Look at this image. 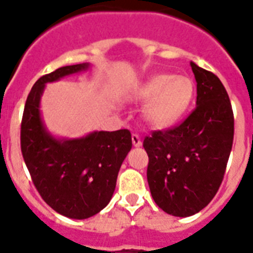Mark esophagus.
<instances>
[{"label": "esophagus", "mask_w": 253, "mask_h": 253, "mask_svg": "<svg viewBox=\"0 0 253 253\" xmlns=\"http://www.w3.org/2000/svg\"><path fill=\"white\" fill-rule=\"evenodd\" d=\"M131 142H133V146H135V147H139V146H142L141 137H139L138 134H135V133L131 135Z\"/></svg>", "instance_id": "34e87169"}]
</instances>
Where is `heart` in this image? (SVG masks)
Masks as SVG:
<instances>
[{
  "instance_id": "1",
  "label": "heart",
  "mask_w": 253,
  "mask_h": 253,
  "mask_svg": "<svg viewBox=\"0 0 253 253\" xmlns=\"http://www.w3.org/2000/svg\"><path fill=\"white\" fill-rule=\"evenodd\" d=\"M195 95V85L187 76L154 75L146 80L135 97L150 102L146 108L147 122L156 129H167L183 118Z\"/></svg>"
}]
</instances>
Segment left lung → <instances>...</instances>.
I'll return each instance as SVG.
<instances>
[{"mask_svg":"<svg viewBox=\"0 0 253 253\" xmlns=\"http://www.w3.org/2000/svg\"><path fill=\"white\" fill-rule=\"evenodd\" d=\"M197 107L174 128L143 141L147 182L164 212L189 217L208 206L220 189L234 139V115L220 79L191 62Z\"/></svg>","mask_w":253,"mask_h":253,"instance_id":"left-lung-1","label":"left lung"}]
</instances>
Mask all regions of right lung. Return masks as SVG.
Listing matches in <instances>:
<instances>
[{"label": "right lung", "instance_id": "obj_1", "mask_svg": "<svg viewBox=\"0 0 253 253\" xmlns=\"http://www.w3.org/2000/svg\"><path fill=\"white\" fill-rule=\"evenodd\" d=\"M87 68L89 63L60 67L40 77L27 97L20 126L23 159L33 185L55 212L76 220L94 216L107 206L131 149L128 129L56 139L45 128L40 114L45 84Z\"/></svg>", "mask_w": 253, "mask_h": 253}]
</instances>
